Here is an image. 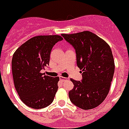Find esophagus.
I'll list each match as a JSON object with an SVG mask.
<instances>
[{"instance_id": "obj_1", "label": "esophagus", "mask_w": 129, "mask_h": 129, "mask_svg": "<svg viewBox=\"0 0 129 129\" xmlns=\"http://www.w3.org/2000/svg\"><path fill=\"white\" fill-rule=\"evenodd\" d=\"M60 80L61 81H64L65 80H67V78L63 77V76H60Z\"/></svg>"}]
</instances>
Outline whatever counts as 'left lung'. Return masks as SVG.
Segmentation results:
<instances>
[{
    "instance_id": "left-lung-1",
    "label": "left lung",
    "mask_w": 129,
    "mask_h": 129,
    "mask_svg": "<svg viewBox=\"0 0 129 129\" xmlns=\"http://www.w3.org/2000/svg\"><path fill=\"white\" fill-rule=\"evenodd\" d=\"M76 53L77 65L83 72L81 81L71 78L74 88L69 92L70 101L83 110H90L105 100L115 72L110 46L89 31L62 34Z\"/></svg>"
}]
</instances>
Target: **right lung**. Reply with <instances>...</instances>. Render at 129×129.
<instances>
[{
  "instance_id": "add662e5",
  "label": "right lung",
  "mask_w": 129,
  "mask_h": 129,
  "mask_svg": "<svg viewBox=\"0 0 129 129\" xmlns=\"http://www.w3.org/2000/svg\"><path fill=\"white\" fill-rule=\"evenodd\" d=\"M60 35H40L28 40L14 52L12 70L16 90L21 100L34 109L51 104L57 91L59 77L41 73L49 64L53 46L62 40Z\"/></svg>"
}]
</instances>
